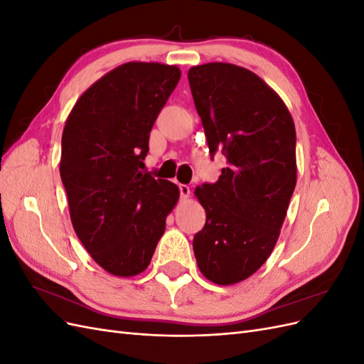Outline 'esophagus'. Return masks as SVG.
I'll list each match as a JSON object with an SVG mask.
<instances>
[{
	"mask_svg": "<svg viewBox=\"0 0 364 364\" xmlns=\"http://www.w3.org/2000/svg\"><path fill=\"white\" fill-rule=\"evenodd\" d=\"M179 191H181V197H182V199H188L190 194H191L190 186H188V185H183V183L179 185Z\"/></svg>",
	"mask_w": 364,
	"mask_h": 364,
	"instance_id": "34e87169",
	"label": "esophagus"
}]
</instances>
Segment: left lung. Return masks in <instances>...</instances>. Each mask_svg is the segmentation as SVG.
I'll return each instance as SVG.
<instances>
[{
    "mask_svg": "<svg viewBox=\"0 0 364 364\" xmlns=\"http://www.w3.org/2000/svg\"><path fill=\"white\" fill-rule=\"evenodd\" d=\"M209 153L228 165L194 194L206 223L193 249L203 277L218 285L245 281L277 245L296 186V130L281 97L243 67L213 62L188 71Z\"/></svg>",
    "mask_w": 364,
    "mask_h": 364,
    "instance_id": "8db88e82",
    "label": "left lung"
}]
</instances>
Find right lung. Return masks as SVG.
Here are the masks:
<instances>
[{"label":"right lung","instance_id":"add662e5","mask_svg":"<svg viewBox=\"0 0 364 364\" xmlns=\"http://www.w3.org/2000/svg\"><path fill=\"white\" fill-rule=\"evenodd\" d=\"M181 79L174 65L127 62L74 105L62 134L60 179L77 237L115 277L144 272L179 199L141 171L150 130Z\"/></svg>","mask_w":364,"mask_h":364}]
</instances>
